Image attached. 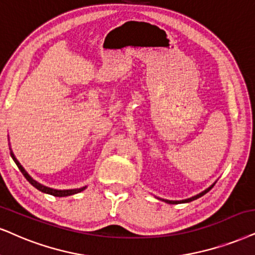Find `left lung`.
Returning <instances> with one entry per match:
<instances>
[{"instance_id":"left-lung-1","label":"left lung","mask_w":255,"mask_h":255,"mask_svg":"<svg viewBox=\"0 0 255 255\" xmlns=\"http://www.w3.org/2000/svg\"><path fill=\"white\" fill-rule=\"evenodd\" d=\"M213 186L214 185H212L211 187H209V188H207L206 189V191H204L202 193H200V194H198V195H195V196H193V198H189V199H186V200H181V201H170V200H163V201L165 202H167V204H172V205H176V204H183V202H191V201H193V200H196V199H199L200 196H202V195H205L206 193L207 192H209L211 191L212 188H213Z\"/></svg>"}]
</instances>
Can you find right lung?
Segmentation results:
<instances>
[{
	"instance_id": "right-lung-1",
	"label": "right lung",
	"mask_w": 255,
	"mask_h": 255,
	"mask_svg": "<svg viewBox=\"0 0 255 255\" xmlns=\"http://www.w3.org/2000/svg\"><path fill=\"white\" fill-rule=\"evenodd\" d=\"M10 155L12 157V160L15 161V163L17 165L18 169L21 170V173L23 174V176L25 179L28 180L29 183H31L35 188H37L38 191L43 192V193H47V194H50V195H54V196H68V195H73V194H76V193H80L81 191H83V189L86 188V187H83V188H79V189H66V191H57V189H53V188H49V187H46L43 185H41V183H38L35 181V180L31 178V176H29V174L25 172L23 167H22L20 165V162H18L17 160H16V157L14 156V154L10 153Z\"/></svg>"
}]
</instances>
